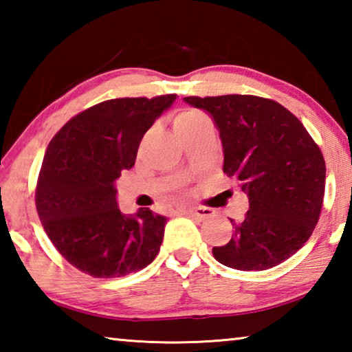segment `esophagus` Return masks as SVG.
Masks as SVG:
<instances>
[{
	"label": "esophagus",
	"mask_w": 352,
	"mask_h": 352,
	"mask_svg": "<svg viewBox=\"0 0 352 352\" xmlns=\"http://www.w3.org/2000/svg\"><path fill=\"white\" fill-rule=\"evenodd\" d=\"M183 212L199 220H206L212 216V211L208 210V208H188V210H184Z\"/></svg>",
	"instance_id": "esophagus-1"
}]
</instances>
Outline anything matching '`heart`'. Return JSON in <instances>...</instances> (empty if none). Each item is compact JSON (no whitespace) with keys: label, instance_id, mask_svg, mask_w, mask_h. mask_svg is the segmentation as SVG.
I'll list each match as a JSON object with an SVG mask.
<instances>
[{"label":"heart","instance_id":"heart-1","mask_svg":"<svg viewBox=\"0 0 352 352\" xmlns=\"http://www.w3.org/2000/svg\"><path fill=\"white\" fill-rule=\"evenodd\" d=\"M174 129L175 132L183 136L190 132H195L201 127L211 126V121L208 119L204 111L197 109H182L175 113L174 116Z\"/></svg>","mask_w":352,"mask_h":352}]
</instances>
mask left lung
I'll use <instances>...</instances> for the list:
<instances>
[{
    "instance_id": "left-lung-1",
    "label": "left lung",
    "mask_w": 352,
    "mask_h": 352,
    "mask_svg": "<svg viewBox=\"0 0 352 352\" xmlns=\"http://www.w3.org/2000/svg\"><path fill=\"white\" fill-rule=\"evenodd\" d=\"M212 118L223 146V174L241 182L250 210L233 222L228 243L214 247L220 264L259 272L295 254L314 233L323 206L326 163L300 119L253 94L188 96Z\"/></svg>"
}]
</instances>
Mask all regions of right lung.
Segmentation results:
<instances>
[{"label": "right lung", "instance_id": "add662e5", "mask_svg": "<svg viewBox=\"0 0 352 352\" xmlns=\"http://www.w3.org/2000/svg\"><path fill=\"white\" fill-rule=\"evenodd\" d=\"M175 94L118 98L77 113L46 148L35 206L47 237L76 269L93 278L140 272L157 258L166 217L116 204V178L135 166L142 136Z\"/></svg>", "mask_w": 352, "mask_h": 352}]
</instances>
